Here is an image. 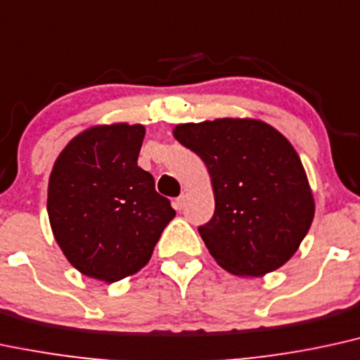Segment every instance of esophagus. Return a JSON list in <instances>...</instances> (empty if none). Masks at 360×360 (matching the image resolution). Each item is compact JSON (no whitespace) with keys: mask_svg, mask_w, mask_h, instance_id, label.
<instances>
[{"mask_svg":"<svg viewBox=\"0 0 360 360\" xmlns=\"http://www.w3.org/2000/svg\"><path fill=\"white\" fill-rule=\"evenodd\" d=\"M186 196H188V193H186V189H184V191L181 193V196L176 198V201H174V207H176V210H179V211L183 210L184 202H186Z\"/></svg>","mask_w":360,"mask_h":360,"instance_id":"esophagus-1","label":"esophagus"}]
</instances>
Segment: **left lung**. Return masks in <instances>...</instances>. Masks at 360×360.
<instances>
[{
	"label": "left lung",
	"mask_w": 360,
	"mask_h": 360,
	"mask_svg": "<svg viewBox=\"0 0 360 360\" xmlns=\"http://www.w3.org/2000/svg\"><path fill=\"white\" fill-rule=\"evenodd\" d=\"M174 137L206 164L214 214L198 228L233 275L263 276L293 257L315 205L300 158L276 129L253 119L181 124Z\"/></svg>",
	"instance_id": "1"
}]
</instances>
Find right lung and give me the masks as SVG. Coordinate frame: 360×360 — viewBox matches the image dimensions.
Segmentation results:
<instances>
[{"label":"right lung","instance_id":"1","mask_svg":"<svg viewBox=\"0 0 360 360\" xmlns=\"http://www.w3.org/2000/svg\"><path fill=\"white\" fill-rule=\"evenodd\" d=\"M144 125H97L68 142L49 183L56 243L80 274L114 283L136 274L176 216L137 166Z\"/></svg>","mask_w":360,"mask_h":360}]
</instances>
